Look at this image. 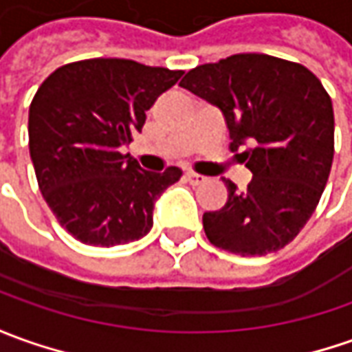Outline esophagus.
<instances>
[{
    "instance_id": "1",
    "label": "esophagus",
    "mask_w": 352,
    "mask_h": 352,
    "mask_svg": "<svg viewBox=\"0 0 352 352\" xmlns=\"http://www.w3.org/2000/svg\"><path fill=\"white\" fill-rule=\"evenodd\" d=\"M185 179L190 183V185H202V183L206 181V177L198 175V173H186Z\"/></svg>"
}]
</instances>
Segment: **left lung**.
Listing matches in <instances>:
<instances>
[{
	"mask_svg": "<svg viewBox=\"0 0 352 352\" xmlns=\"http://www.w3.org/2000/svg\"><path fill=\"white\" fill-rule=\"evenodd\" d=\"M221 109L231 150L252 171L246 190L223 179L226 206L202 216L208 241L241 256L277 252L314 214L333 162V106L310 69L266 54H235L179 82Z\"/></svg>",
	"mask_w": 352,
	"mask_h": 352,
	"instance_id": "left-lung-1",
	"label": "left lung"
}]
</instances>
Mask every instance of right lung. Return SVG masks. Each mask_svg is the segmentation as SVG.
Returning <instances> with one entry per match:
<instances>
[{"label": "right lung", "instance_id": "obj_1", "mask_svg": "<svg viewBox=\"0 0 352 352\" xmlns=\"http://www.w3.org/2000/svg\"><path fill=\"white\" fill-rule=\"evenodd\" d=\"M181 75L96 57L59 67L40 85L28 111L30 157L44 200L76 241L125 245L152 229L156 198L183 173L179 167L144 171L121 148Z\"/></svg>", "mask_w": 352, "mask_h": 352}]
</instances>
